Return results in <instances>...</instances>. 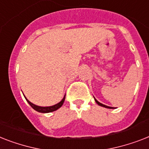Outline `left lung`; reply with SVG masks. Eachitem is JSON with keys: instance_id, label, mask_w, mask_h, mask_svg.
Returning a JSON list of instances; mask_svg holds the SVG:
<instances>
[{"instance_id": "obj_1", "label": "left lung", "mask_w": 149, "mask_h": 149, "mask_svg": "<svg viewBox=\"0 0 149 149\" xmlns=\"http://www.w3.org/2000/svg\"><path fill=\"white\" fill-rule=\"evenodd\" d=\"M94 99H95V98H94ZM95 102H96V103H97L98 105H99V106H102V107H105V108H108V109H113V108H112V107H110V106H106V105H103V104L100 103V102H98L97 100H95Z\"/></svg>"}]
</instances>
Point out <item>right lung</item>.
I'll return each mask as SVG.
<instances>
[{
  "mask_svg": "<svg viewBox=\"0 0 149 149\" xmlns=\"http://www.w3.org/2000/svg\"><path fill=\"white\" fill-rule=\"evenodd\" d=\"M25 97V96H24ZM65 97H66V95L64 96V98L62 100V101L61 102H60L59 103L56 104V105H54V106H47V107H42V106H36V105H34V104H33L32 102H31L30 101H29L28 100H26L27 101V102H28L29 104H30V106L32 107L33 109L34 110H36V111H37V112H43V113H47V112H54V111H56V110H57L58 109H60L61 106H63V104L64 102V100H65Z\"/></svg>",
  "mask_w": 149,
  "mask_h": 149,
  "instance_id": "add662e5",
  "label": "right lung"
}]
</instances>
